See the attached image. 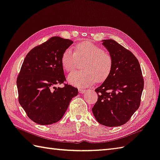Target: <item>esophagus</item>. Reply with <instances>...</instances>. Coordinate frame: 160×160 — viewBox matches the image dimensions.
Returning <instances> with one entry per match:
<instances>
[{"mask_svg":"<svg viewBox=\"0 0 160 160\" xmlns=\"http://www.w3.org/2000/svg\"><path fill=\"white\" fill-rule=\"evenodd\" d=\"M78 91H79V93H80V94H83V93L86 92L87 90L83 89H78Z\"/></svg>","mask_w":160,"mask_h":160,"instance_id":"34e87169","label":"esophagus"}]
</instances>
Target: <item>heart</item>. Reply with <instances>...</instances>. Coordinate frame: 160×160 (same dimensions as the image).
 Instances as JSON below:
<instances>
[{
	"mask_svg": "<svg viewBox=\"0 0 160 160\" xmlns=\"http://www.w3.org/2000/svg\"><path fill=\"white\" fill-rule=\"evenodd\" d=\"M74 48V52L66 49L61 58L62 67L67 72L75 70L78 60H85L84 71L73 72L68 75V80L71 85L85 88L96 81L103 82L109 77L112 69V58L103 48L88 40L78 43Z\"/></svg>",
	"mask_w": 160,
	"mask_h": 160,
	"instance_id": "b5f03b06",
	"label": "heart"
}]
</instances>
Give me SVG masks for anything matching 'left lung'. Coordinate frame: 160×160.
<instances>
[{"instance_id": "1", "label": "left lung", "mask_w": 160, "mask_h": 160, "mask_svg": "<svg viewBox=\"0 0 160 160\" xmlns=\"http://www.w3.org/2000/svg\"><path fill=\"white\" fill-rule=\"evenodd\" d=\"M102 41L113 65L109 77L95 89L98 100L92 112L102 125L118 127L127 123L139 108L144 80L138 61L132 52L114 40Z\"/></svg>"}]
</instances>
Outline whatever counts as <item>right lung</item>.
<instances>
[{
    "instance_id": "right-lung-1",
    "label": "right lung",
    "mask_w": 160,
    "mask_h": 160,
    "mask_svg": "<svg viewBox=\"0 0 160 160\" xmlns=\"http://www.w3.org/2000/svg\"><path fill=\"white\" fill-rule=\"evenodd\" d=\"M72 40L54 36L27 54L17 78L19 102L32 121L41 125L59 122L78 90L63 83L61 63L63 51ZM64 83L62 88L57 84Z\"/></svg>"
}]
</instances>
